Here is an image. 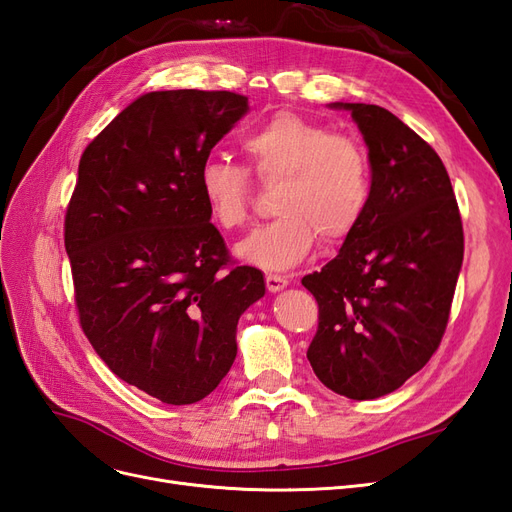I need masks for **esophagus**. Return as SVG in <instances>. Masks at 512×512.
<instances>
[{
	"instance_id": "obj_1",
	"label": "esophagus",
	"mask_w": 512,
	"mask_h": 512,
	"mask_svg": "<svg viewBox=\"0 0 512 512\" xmlns=\"http://www.w3.org/2000/svg\"><path fill=\"white\" fill-rule=\"evenodd\" d=\"M265 282H267V290L269 292H280V290H284L288 286V280H286L284 275H273V273H269L265 277Z\"/></svg>"
}]
</instances>
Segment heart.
Instances as JSON below:
<instances>
[{
    "label": "heart",
    "instance_id": "b5f03b06",
    "mask_svg": "<svg viewBox=\"0 0 512 512\" xmlns=\"http://www.w3.org/2000/svg\"><path fill=\"white\" fill-rule=\"evenodd\" d=\"M241 149L260 181H280L273 194L277 218L235 247L247 265L288 271L309 256L318 237L322 243H339L363 220L371 168L356 138L282 111L247 132ZM198 194L220 230H237L247 222L252 196L247 168L220 158L203 162Z\"/></svg>",
    "mask_w": 512,
    "mask_h": 512
}]
</instances>
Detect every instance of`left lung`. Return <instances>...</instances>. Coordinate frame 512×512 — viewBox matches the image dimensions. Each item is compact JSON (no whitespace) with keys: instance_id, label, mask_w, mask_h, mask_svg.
<instances>
[{"instance_id":"left-lung-1","label":"left lung","mask_w":512,"mask_h":512,"mask_svg":"<svg viewBox=\"0 0 512 512\" xmlns=\"http://www.w3.org/2000/svg\"><path fill=\"white\" fill-rule=\"evenodd\" d=\"M350 111L367 145L371 196L339 254L303 286L318 301L307 359L350 399L397 391L438 350L463 262V228L440 156L376 104Z\"/></svg>"}]
</instances>
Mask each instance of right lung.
Returning <instances> with one entry per match:
<instances>
[{
  "label": "right lung",
  "instance_id": "obj_1",
  "mask_svg": "<svg viewBox=\"0 0 512 512\" xmlns=\"http://www.w3.org/2000/svg\"><path fill=\"white\" fill-rule=\"evenodd\" d=\"M250 111L232 91L136 98L91 141L66 213L76 307L117 378L170 406L205 399L237 356L265 277L230 267L198 194L211 149Z\"/></svg>",
  "mask_w": 512,
  "mask_h": 512
}]
</instances>
